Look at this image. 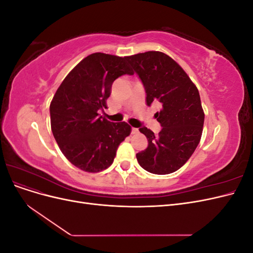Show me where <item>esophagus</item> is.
Masks as SVG:
<instances>
[{
    "instance_id": "esophagus-1",
    "label": "esophagus",
    "mask_w": 253,
    "mask_h": 253,
    "mask_svg": "<svg viewBox=\"0 0 253 253\" xmlns=\"http://www.w3.org/2000/svg\"><path fill=\"white\" fill-rule=\"evenodd\" d=\"M137 133H138V128L132 127V134H137Z\"/></svg>"
}]
</instances>
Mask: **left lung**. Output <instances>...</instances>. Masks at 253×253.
<instances>
[{
  "label": "left lung",
  "mask_w": 253,
  "mask_h": 253,
  "mask_svg": "<svg viewBox=\"0 0 253 253\" xmlns=\"http://www.w3.org/2000/svg\"><path fill=\"white\" fill-rule=\"evenodd\" d=\"M126 61L143 83L147 104L162 103L155 114L162 131L155 135L148 127L139 128L149 144L137 153V160L150 173H173L188 162L201 141L205 113L200 93L182 67L165 52H141L127 56Z\"/></svg>",
  "instance_id": "obj_1"
}]
</instances>
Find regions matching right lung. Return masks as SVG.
I'll return each mask as SVG.
<instances>
[{
  "mask_svg": "<svg viewBox=\"0 0 253 253\" xmlns=\"http://www.w3.org/2000/svg\"><path fill=\"white\" fill-rule=\"evenodd\" d=\"M126 57L95 52L68 73L50 102V126L63 155L80 170L108 169L119 144L131 134L126 122L98 117L108 109L112 84L120 76L133 75Z\"/></svg>",
  "mask_w": 253,
  "mask_h": 253,
  "instance_id": "1",
  "label": "right lung"
}]
</instances>
